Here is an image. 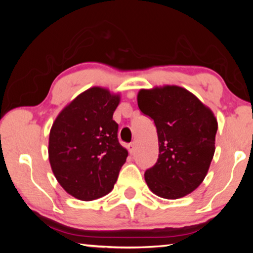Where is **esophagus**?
<instances>
[{"label": "esophagus", "mask_w": 253, "mask_h": 253, "mask_svg": "<svg viewBox=\"0 0 253 253\" xmlns=\"http://www.w3.org/2000/svg\"><path fill=\"white\" fill-rule=\"evenodd\" d=\"M128 151H129L130 154H134L136 151V145L134 143H130L129 145H128Z\"/></svg>", "instance_id": "esophagus-1"}]
</instances>
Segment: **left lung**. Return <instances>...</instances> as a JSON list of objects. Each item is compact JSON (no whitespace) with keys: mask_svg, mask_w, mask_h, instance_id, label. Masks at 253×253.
<instances>
[{"mask_svg":"<svg viewBox=\"0 0 253 253\" xmlns=\"http://www.w3.org/2000/svg\"><path fill=\"white\" fill-rule=\"evenodd\" d=\"M137 102L155 123L158 136L157 162L145 172L149 190L169 200L192 193L207 176L215 152L212 110L178 85L140 89Z\"/></svg>","mask_w":253,"mask_h":253,"instance_id":"8db88e82","label":"left lung"}]
</instances>
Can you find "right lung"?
<instances>
[{"label": "right lung", "instance_id": "1", "mask_svg": "<svg viewBox=\"0 0 253 253\" xmlns=\"http://www.w3.org/2000/svg\"><path fill=\"white\" fill-rule=\"evenodd\" d=\"M118 93L91 87L69 102L49 135V162L68 194L81 201L102 198L113 190L128 152L118 142L114 111Z\"/></svg>", "mask_w": 253, "mask_h": 253}]
</instances>
